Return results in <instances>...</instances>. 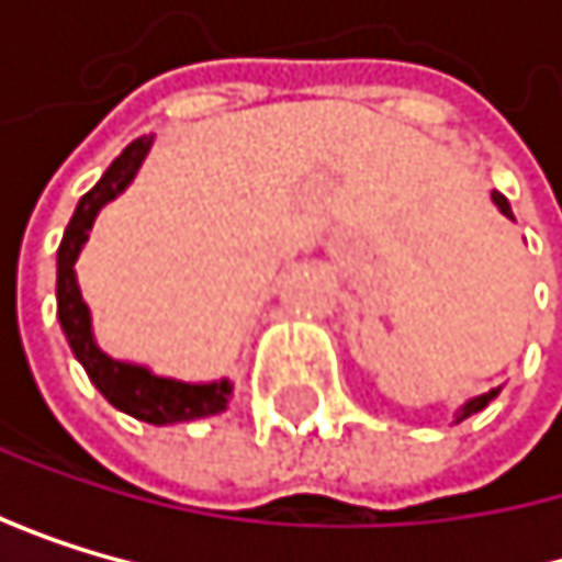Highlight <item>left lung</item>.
Segmentation results:
<instances>
[{"label": "left lung", "mask_w": 562, "mask_h": 562, "mask_svg": "<svg viewBox=\"0 0 562 562\" xmlns=\"http://www.w3.org/2000/svg\"><path fill=\"white\" fill-rule=\"evenodd\" d=\"M492 202L499 205V212H503V215H509V218H513V209H509L506 195H499V191H492ZM495 394H499V387H495V391H488V394H482V397H472V401H469V404L462 407V412H459V422H465L469 415L482 412V407H485V404H488V401H492Z\"/></svg>", "instance_id": "left-lung-1"}]
</instances>
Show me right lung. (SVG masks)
<instances>
[{"mask_svg":"<svg viewBox=\"0 0 562 562\" xmlns=\"http://www.w3.org/2000/svg\"><path fill=\"white\" fill-rule=\"evenodd\" d=\"M147 147H150V137L131 140L121 150V158L106 168L103 178L80 199L67 232H63L59 252H56V316H59V327L67 334L77 360L83 363V371L90 374V381L100 387V394L106 401L147 425H175V422H195V418L225 412L228 394H232L228 381L181 384V381L155 378L150 371H144V367L121 363V360H111L106 353H100V347L93 344V334H90V310L80 296L77 272H74V262L80 256V246L87 243L97 212L131 184V178L137 175V168L147 155Z\"/></svg>","mask_w":562,"mask_h":562,"instance_id":"obj_1","label":"right lung"}]
</instances>
